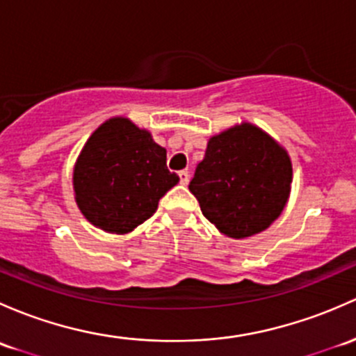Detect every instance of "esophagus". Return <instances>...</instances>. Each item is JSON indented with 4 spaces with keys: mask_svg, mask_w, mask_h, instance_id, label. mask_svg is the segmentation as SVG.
Instances as JSON below:
<instances>
[{
    "mask_svg": "<svg viewBox=\"0 0 356 356\" xmlns=\"http://www.w3.org/2000/svg\"><path fill=\"white\" fill-rule=\"evenodd\" d=\"M189 179H191V175H189L188 170H181V172H179V181H181V184L188 186L189 184Z\"/></svg>",
    "mask_w": 356,
    "mask_h": 356,
    "instance_id": "obj_1",
    "label": "esophagus"
}]
</instances>
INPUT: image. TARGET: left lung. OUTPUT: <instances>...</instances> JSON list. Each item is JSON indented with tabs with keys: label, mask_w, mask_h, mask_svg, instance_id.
Instances as JSON below:
<instances>
[{
	"label": "left lung",
	"mask_w": 356,
	"mask_h": 356,
	"mask_svg": "<svg viewBox=\"0 0 356 356\" xmlns=\"http://www.w3.org/2000/svg\"><path fill=\"white\" fill-rule=\"evenodd\" d=\"M291 189L286 149L257 126L242 122L211 136L189 191L223 235H256L282 215Z\"/></svg>",
	"instance_id": "left-lung-1"
}]
</instances>
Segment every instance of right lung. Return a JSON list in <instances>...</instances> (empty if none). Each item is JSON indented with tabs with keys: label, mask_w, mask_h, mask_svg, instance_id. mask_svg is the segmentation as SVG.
I'll return each mask as SVG.
<instances>
[{
	"label": "right lung",
	"mask_w": 356,
	"mask_h": 356,
	"mask_svg": "<svg viewBox=\"0 0 356 356\" xmlns=\"http://www.w3.org/2000/svg\"><path fill=\"white\" fill-rule=\"evenodd\" d=\"M177 182L165 148L128 118H111L93 131L73 168L80 211L92 225L118 235L148 220Z\"/></svg>",
	"instance_id": "obj_1"
}]
</instances>
